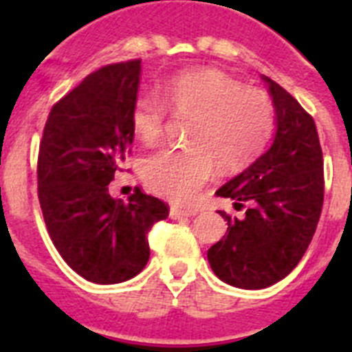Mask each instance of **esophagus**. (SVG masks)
<instances>
[{
  "instance_id": "1",
  "label": "esophagus",
  "mask_w": 352,
  "mask_h": 352,
  "mask_svg": "<svg viewBox=\"0 0 352 352\" xmlns=\"http://www.w3.org/2000/svg\"><path fill=\"white\" fill-rule=\"evenodd\" d=\"M197 213V210H186V208H170V219L179 220L185 219V217H192V214Z\"/></svg>"
}]
</instances>
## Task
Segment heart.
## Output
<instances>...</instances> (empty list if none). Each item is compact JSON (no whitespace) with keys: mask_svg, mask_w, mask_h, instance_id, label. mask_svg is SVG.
<instances>
[{"mask_svg":"<svg viewBox=\"0 0 352 352\" xmlns=\"http://www.w3.org/2000/svg\"><path fill=\"white\" fill-rule=\"evenodd\" d=\"M162 96L146 91L135 98L132 129L146 144L164 132L169 105L176 114L192 116L186 148H162L142 164L146 185L164 197L190 203L217 173L247 166L263 151L275 129L273 104L257 89L217 72H186L162 86Z\"/></svg>","mask_w":352,"mask_h":352,"instance_id":"1","label":"heart"}]
</instances>
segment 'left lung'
Here are the masks:
<instances>
[{
    "label": "left lung",
    "mask_w": 352,
    "mask_h": 352,
    "mask_svg": "<svg viewBox=\"0 0 352 352\" xmlns=\"http://www.w3.org/2000/svg\"><path fill=\"white\" fill-rule=\"evenodd\" d=\"M275 109V138L256 162L217 190L247 204L241 220L219 211L227 232L208 250L220 280L264 289L296 268L309 248L324 199L322 151L316 123L280 84L263 76Z\"/></svg>",
    "instance_id": "1"
}]
</instances>
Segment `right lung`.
Returning <instances> with one entry per match:
<instances>
[{
	"instance_id": "add662e5",
	"label": "right lung",
	"mask_w": 352,
	"mask_h": 352,
	"mask_svg": "<svg viewBox=\"0 0 352 352\" xmlns=\"http://www.w3.org/2000/svg\"><path fill=\"white\" fill-rule=\"evenodd\" d=\"M141 60L89 74L49 113L38 153V201L52 243L77 275L120 284L144 270L148 232L169 208L135 188L129 201L109 194L133 129Z\"/></svg>"
}]
</instances>
